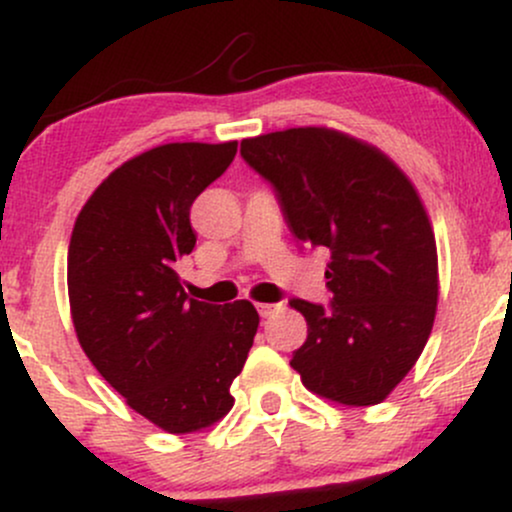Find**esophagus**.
Segmentation results:
<instances>
[{
	"label": "esophagus",
	"mask_w": 512,
	"mask_h": 512,
	"mask_svg": "<svg viewBox=\"0 0 512 512\" xmlns=\"http://www.w3.org/2000/svg\"><path fill=\"white\" fill-rule=\"evenodd\" d=\"M257 310H260L262 317H272L281 310V303H257Z\"/></svg>",
	"instance_id": "esophagus-1"
}]
</instances>
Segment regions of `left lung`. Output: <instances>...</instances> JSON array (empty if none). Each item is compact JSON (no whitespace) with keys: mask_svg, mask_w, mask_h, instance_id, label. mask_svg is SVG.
<instances>
[{"mask_svg":"<svg viewBox=\"0 0 512 512\" xmlns=\"http://www.w3.org/2000/svg\"><path fill=\"white\" fill-rule=\"evenodd\" d=\"M305 248H327L330 305L291 298L308 339L291 366L315 395L378 404L402 383L431 334L438 255L426 209L407 175L375 146L327 127L240 142Z\"/></svg>","mask_w":512,"mask_h":512,"instance_id":"8db88e82","label":"left lung"}]
</instances>
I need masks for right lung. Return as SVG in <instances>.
Masks as SVG:
<instances>
[{"mask_svg":"<svg viewBox=\"0 0 512 512\" xmlns=\"http://www.w3.org/2000/svg\"><path fill=\"white\" fill-rule=\"evenodd\" d=\"M238 144H163L105 178L76 216L67 284L88 361L151 424L192 433L226 416L260 315L250 301L187 298L175 262L197 236L190 207Z\"/></svg>","mask_w":512,"mask_h":512,"instance_id":"add662e5","label":"right lung"}]
</instances>
